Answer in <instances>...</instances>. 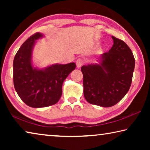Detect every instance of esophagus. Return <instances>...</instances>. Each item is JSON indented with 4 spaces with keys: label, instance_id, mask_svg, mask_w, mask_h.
Here are the masks:
<instances>
[{
    "label": "esophagus",
    "instance_id": "obj_1",
    "mask_svg": "<svg viewBox=\"0 0 150 150\" xmlns=\"http://www.w3.org/2000/svg\"><path fill=\"white\" fill-rule=\"evenodd\" d=\"M83 62L82 59H81V58L78 59L77 60V62H76V65H77V67H78V68L81 67V66L83 65Z\"/></svg>",
    "mask_w": 150,
    "mask_h": 150
}]
</instances>
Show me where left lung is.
<instances>
[{
    "label": "left lung",
    "instance_id": "1",
    "mask_svg": "<svg viewBox=\"0 0 150 150\" xmlns=\"http://www.w3.org/2000/svg\"><path fill=\"white\" fill-rule=\"evenodd\" d=\"M113 45L99 57V62L81 67L83 93L92 105L110 107L122 100L130 87L135 59L122 40L112 36Z\"/></svg>",
    "mask_w": 150,
    "mask_h": 150
}]
</instances>
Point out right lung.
Returning <instances> with one entry per match:
<instances>
[{
	"label": "right lung",
	"instance_id": "add662e5",
	"mask_svg": "<svg viewBox=\"0 0 150 150\" xmlns=\"http://www.w3.org/2000/svg\"><path fill=\"white\" fill-rule=\"evenodd\" d=\"M44 37L38 32L21 45L13 62L14 86L22 100L32 108L56 104L62 95V85L75 69V63L53 64L43 69L34 67L32 50L35 41Z\"/></svg>",
	"mask_w": 150,
	"mask_h": 150
}]
</instances>
